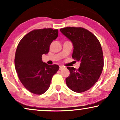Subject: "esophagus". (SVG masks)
<instances>
[{"label": "esophagus", "mask_w": 120, "mask_h": 120, "mask_svg": "<svg viewBox=\"0 0 120 120\" xmlns=\"http://www.w3.org/2000/svg\"><path fill=\"white\" fill-rule=\"evenodd\" d=\"M64 68V67L62 66V65H60V70H62V69H63Z\"/></svg>", "instance_id": "esophagus-1"}]
</instances>
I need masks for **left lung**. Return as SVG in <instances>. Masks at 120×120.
<instances>
[{"label":"left lung","mask_w":120,"mask_h":120,"mask_svg":"<svg viewBox=\"0 0 120 120\" xmlns=\"http://www.w3.org/2000/svg\"><path fill=\"white\" fill-rule=\"evenodd\" d=\"M60 31L73 44V58L80 62L78 70L67 67L70 71L69 76L65 79L67 86L75 92L87 91L99 79L103 69L101 44L96 36L83 28L68 27Z\"/></svg>","instance_id":"8db88e82"}]
</instances>
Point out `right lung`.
Segmentation results:
<instances>
[{
	"instance_id": "obj_1",
	"label": "right lung",
	"mask_w": 120,
	"mask_h": 120,
	"mask_svg": "<svg viewBox=\"0 0 120 120\" xmlns=\"http://www.w3.org/2000/svg\"><path fill=\"white\" fill-rule=\"evenodd\" d=\"M58 34V29H35L24 36L17 46L15 58L16 72L21 83L31 93H45L60 68L57 64L44 63L41 58L43 54L48 53Z\"/></svg>"
}]
</instances>
